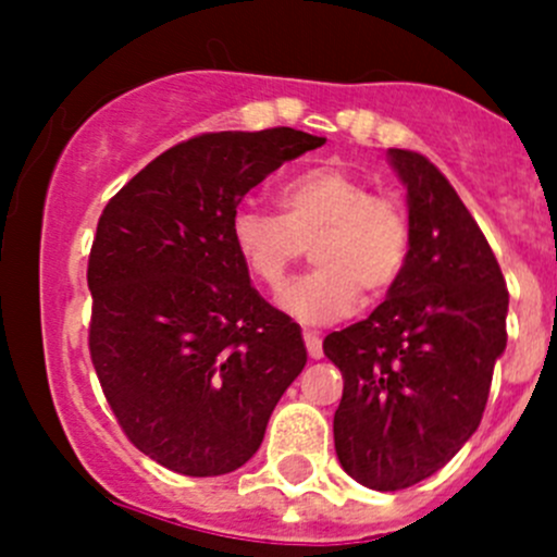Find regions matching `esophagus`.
<instances>
[{
  "mask_svg": "<svg viewBox=\"0 0 557 557\" xmlns=\"http://www.w3.org/2000/svg\"><path fill=\"white\" fill-rule=\"evenodd\" d=\"M305 345H307V352H310V358H323V342H320V336L314 334V331H305Z\"/></svg>",
  "mask_w": 557,
  "mask_h": 557,
  "instance_id": "1",
  "label": "esophagus"
}]
</instances>
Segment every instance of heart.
<instances>
[{"instance_id": "b5f03b06", "label": "heart", "mask_w": 557, "mask_h": 557, "mask_svg": "<svg viewBox=\"0 0 557 557\" xmlns=\"http://www.w3.org/2000/svg\"><path fill=\"white\" fill-rule=\"evenodd\" d=\"M280 215L239 207L232 218V243L252 283L277 294L305 247L312 269L296 280L280 305L307 325L347 318L361 305V288L380 296L404 274L409 258V223L401 207L356 172L320 164L294 174L277 190Z\"/></svg>"}]
</instances>
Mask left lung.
<instances>
[{
    "instance_id": "8db88e82",
    "label": "left lung",
    "mask_w": 557,
    "mask_h": 557,
    "mask_svg": "<svg viewBox=\"0 0 557 557\" xmlns=\"http://www.w3.org/2000/svg\"><path fill=\"white\" fill-rule=\"evenodd\" d=\"M387 161L407 188V267L367 320L323 339L345 377L336 458L372 491L425 480L469 442L509 310L496 256L445 174L409 150L391 148Z\"/></svg>"
}]
</instances>
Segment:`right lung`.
<instances>
[{
  "mask_svg": "<svg viewBox=\"0 0 557 557\" xmlns=\"http://www.w3.org/2000/svg\"><path fill=\"white\" fill-rule=\"evenodd\" d=\"M323 143L285 126L201 134L134 174L99 218L94 369L132 445L177 474L245 466L305 369L299 323L252 288L232 218L247 190Z\"/></svg>",
  "mask_w": 557,
  "mask_h": 557,
  "instance_id": "obj_1",
  "label": "right lung"
}]
</instances>
